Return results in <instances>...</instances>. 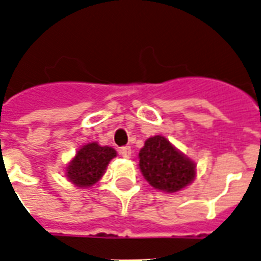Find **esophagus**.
<instances>
[{"mask_svg": "<svg viewBox=\"0 0 261 261\" xmlns=\"http://www.w3.org/2000/svg\"><path fill=\"white\" fill-rule=\"evenodd\" d=\"M119 153H121L122 157H125V159H128L131 156V148L130 147H122L119 149Z\"/></svg>", "mask_w": 261, "mask_h": 261, "instance_id": "1", "label": "esophagus"}]
</instances>
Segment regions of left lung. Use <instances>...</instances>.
<instances>
[{
	"instance_id": "8db88e82",
	"label": "left lung",
	"mask_w": 261,
	"mask_h": 261,
	"mask_svg": "<svg viewBox=\"0 0 261 261\" xmlns=\"http://www.w3.org/2000/svg\"><path fill=\"white\" fill-rule=\"evenodd\" d=\"M139 166L152 187L177 192L195 178V163L161 135L145 140L139 152Z\"/></svg>"
}]
</instances>
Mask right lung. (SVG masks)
<instances>
[{
  "instance_id": "1",
  "label": "right lung",
  "mask_w": 261,
  "mask_h": 261,
  "mask_svg": "<svg viewBox=\"0 0 261 261\" xmlns=\"http://www.w3.org/2000/svg\"><path fill=\"white\" fill-rule=\"evenodd\" d=\"M117 156L112 147H101L97 143L83 145L66 168L67 179L78 187H91L100 180L110 160Z\"/></svg>"
}]
</instances>
